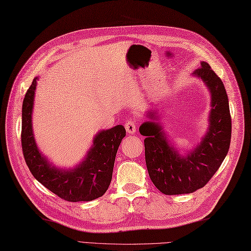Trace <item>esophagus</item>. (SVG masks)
<instances>
[{
	"mask_svg": "<svg viewBox=\"0 0 251 251\" xmlns=\"http://www.w3.org/2000/svg\"><path fill=\"white\" fill-rule=\"evenodd\" d=\"M125 129L128 133H134L137 130V122L136 120H129L126 122Z\"/></svg>",
	"mask_w": 251,
	"mask_h": 251,
	"instance_id": "obj_1",
	"label": "esophagus"
}]
</instances>
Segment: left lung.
<instances>
[{"mask_svg":"<svg viewBox=\"0 0 251 251\" xmlns=\"http://www.w3.org/2000/svg\"><path fill=\"white\" fill-rule=\"evenodd\" d=\"M211 92L210 127L196 149L180 157L156 122H146L139 130L145 136V161L155 187L165 195L189 194L204 187L220 169L229 151L231 115L228 95L222 79L207 62L194 71ZM155 112L149 113L152 119Z\"/></svg>","mask_w":251,"mask_h":251,"instance_id":"8db88e82","label":"left lung"}]
</instances>
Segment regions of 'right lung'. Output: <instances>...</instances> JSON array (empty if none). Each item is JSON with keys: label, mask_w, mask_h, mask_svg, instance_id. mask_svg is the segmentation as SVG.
I'll return each instance as SVG.
<instances>
[{"label": "right lung", "mask_w": 251, "mask_h": 251, "mask_svg": "<svg viewBox=\"0 0 251 251\" xmlns=\"http://www.w3.org/2000/svg\"><path fill=\"white\" fill-rule=\"evenodd\" d=\"M37 78L26 91L22 106V151L30 173L47 189L67 201H90L101 197L111 182L115 155L126 134L124 126H114L96 134L85 160L73 170L55 168L37 149L31 129Z\"/></svg>", "instance_id": "obj_1"}]
</instances>
